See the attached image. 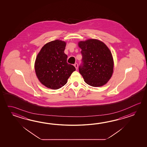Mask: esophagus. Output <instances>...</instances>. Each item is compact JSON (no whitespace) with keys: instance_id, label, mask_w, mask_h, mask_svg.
<instances>
[{"instance_id":"esophagus-1","label":"esophagus","mask_w":147,"mask_h":147,"mask_svg":"<svg viewBox=\"0 0 147 147\" xmlns=\"http://www.w3.org/2000/svg\"><path fill=\"white\" fill-rule=\"evenodd\" d=\"M74 66H75V68H76V70H77V69H78V63H75V65H74Z\"/></svg>"}]
</instances>
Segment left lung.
Wrapping results in <instances>:
<instances>
[{"label":"left lung","instance_id":"left-lung-1","mask_svg":"<svg viewBox=\"0 0 147 147\" xmlns=\"http://www.w3.org/2000/svg\"><path fill=\"white\" fill-rule=\"evenodd\" d=\"M82 64L79 70L86 84L97 87L106 84L112 77L114 62L108 47L101 41L89 39L78 42Z\"/></svg>","mask_w":147,"mask_h":147}]
</instances>
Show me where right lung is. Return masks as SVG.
Here are the masks:
<instances>
[{
  "label": "right lung",
  "instance_id": "1",
  "mask_svg": "<svg viewBox=\"0 0 147 147\" xmlns=\"http://www.w3.org/2000/svg\"><path fill=\"white\" fill-rule=\"evenodd\" d=\"M66 46L64 41H51L42 47L36 57V74L41 84L48 88L56 90L62 87L76 70L74 66L67 62Z\"/></svg>",
  "mask_w": 147,
  "mask_h": 147
}]
</instances>
